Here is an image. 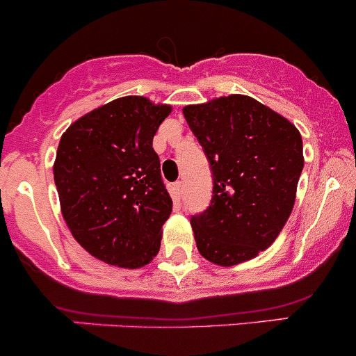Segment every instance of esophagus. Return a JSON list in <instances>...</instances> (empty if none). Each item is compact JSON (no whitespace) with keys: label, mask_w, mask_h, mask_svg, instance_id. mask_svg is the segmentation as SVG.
<instances>
[{"label":"esophagus","mask_w":356,"mask_h":356,"mask_svg":"<svg viewBox=\"0 0 356 356\" xmlns=\"http://www.w3.org/2000/svg\"><path fill=\"white\" fill-rule=\"evenodd\" d=\"M181 194H184V184H181V181H176V184L172 185V195H175V199H180Z\"/></svg>","instance_id":"1"}]
</instances>
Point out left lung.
<instances>
[{"mask_svg": "<svg viewBox=\"0 0 356 356\" xmlns=\"http://www.w3.org/2000/svg\"><path fill=\"white\" fill-rule=\"evenodd\" d=\"M213 175L208 208L191 218L199 253L231 267L269 248L285 227L304 168L292 122L250 96L184 108Z\"/></svg>", "mask_w": 356, "mask_h": 356, "instance_id": "1", "label": "left lung"}]
</instances>
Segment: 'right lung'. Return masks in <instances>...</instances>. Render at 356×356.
Masks as SVG:
<instances>
[{"mask_svg": "<svg viewBox=\"0 0 356 356\" xmlns=\"http://www.w3.org/2000/svg\"><path fill=\"white\" fill-rule=\"evenodd\" d=\"M169 113L147 97H118L60 136L54 162L60 211L79 245L110 266L138 269L161 248L172 201L152 141Z\"/></svg>", "mask_w": 356, "mask_h": 356, "instance_id": "add662e5", "label": "right lung"}]
</instances>
